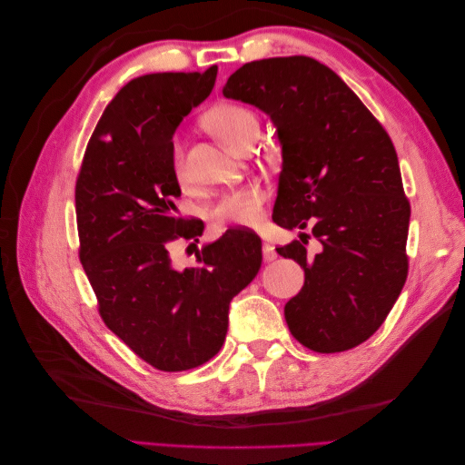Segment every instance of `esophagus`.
Masks as SVG:
<instances>
[{
  "label": "esophagus",
  "mask_w": 465,
  "mask_h": 465,
  "mask_svg": "<svg viewBox=\"0 0 465 465\" xmlns=\"http://www.w3.org/2000/svg\"><path fill=\"white\" fill-rule=\"evenodd\" d=\"M262 254H263L265 262H273L277 258L275 248L272 244H267V242H263V246H262Z\"/></svg>",
  "instance_id": "obj_1"
}]
</instances>
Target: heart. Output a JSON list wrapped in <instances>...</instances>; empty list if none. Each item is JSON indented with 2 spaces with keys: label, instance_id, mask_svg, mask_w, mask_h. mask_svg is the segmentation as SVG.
<instances>
[{
  "label": "heart",
  "instance_id": "obj_1",
  "mask_svg": "<svg viewBox=\"0 0 465 465\" xmlns=\"http://www.w3.org/2000/svg\"><path fill=\"white\" fill-rule=\"evenodd\" d=\"M207 130L219 137L224 145L236 149L250 134L258 132V118L254 112L238 104H219L207 112ZM173 173L178 180L184 178V154L178 142L171 149ZM265 202V192L258 184H248L236 188L211 211V219L219 231L229 227H254L262 219V207Z\"/></svg>",
  "mask_w": 465,
  "mask_h": 465
}]
</instances>
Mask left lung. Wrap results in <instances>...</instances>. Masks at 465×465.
<instances>
[{
	"label": "left lung",
	"mask_w": 465,
	"mask_h": 465,
	"mask_svg": "<svg viewBox=\"0 0 465 465\" xmlns=\"http://www.w3.org/2000/svg\"><path fill=\"white\" fill-rule=\"evenodd\" d=\"M223 94L272 118L283 153L273 221L311 227L277 254L304 270L285 304L294 340L316 353H340L382 326L407 279L411 207L386 130L328 65L306 55L244 64Z\"/></svg>",
	"instance_id": "1"
}]
</instances>
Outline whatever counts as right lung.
<instances>
[{"label": "right lung", "instance_id": "add662e5", "mask_svg": "<svg viewBox=\"0 0 465 465\" xmlns=\"http://www.w3.org/2000/svg\"><path fill=\"white\" fill-rule=\"evenodd\" d=\"M217 65L203 74L132 79L104 108L75 184L79 260L106 326L134 353L164 372L213 359L229 328V304L262 265L256 232L229 229L176 270L171 246L198 238L180 219L173 135L213 91Z\"/></svg>", "mask_w": 465, "mask_h": 465}]
</instances>
